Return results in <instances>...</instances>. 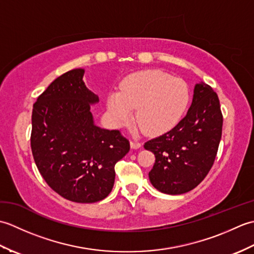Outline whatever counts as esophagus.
I'll use <instances>...</instances> for the list:
<instances>
[{"mask_svg":"<svg viewBox=\"0 0 254 254\" xmlns=\"http://www.w3.org/2000/svg\"><path fill=\"white\" fill-rule=\"evenodd\" d=\"M130 145H131V148H133V149H138L139 147L142 146L141 143L136 142V141H131V142H130Z\"/></svg>","mask_w":254,"mask_h":254,"instance_id":"34e87169","label":"esophagus"}]
</instances>
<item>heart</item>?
Listing matches in <instances>:
<instances>
[{
  "label": "heart",
  "instance_id": "obj_1",
  "mask_svg": "<svg viewBox=\"0 0 254 254\" xmlns=\"http://www.w3.org/2000/svg\"><path fill=\"white\" fill-rule=\"evenodd\" d=\"M190 89L180 78L160 71H142L124 78L119 91L108 94L106 107L112 124L121 127L132 110L143 131L160 135L180 122L190 102Z\"/></svg>",
  "mask_w": 254,
  "mask_h": 254
}]
</instances>
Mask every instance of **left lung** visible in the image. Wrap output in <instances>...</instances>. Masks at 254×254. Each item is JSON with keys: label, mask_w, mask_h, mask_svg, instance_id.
I'll use <instances>...</instances> for the list:
<instances>
[{"label": "left lung", "mask_w": 254, "mask_h": 254, "mask_svg": "<svg viewBox=\"0 0 254 254\" xmlns=\"http://www.w3.org/2000/svg\"><path fill=\"white\" fill-rule=\"evenodd\" d=\"M222 127L217 94L207 84H195L187 116L172 130L144 145L156 158L148 174L153 187L170 195L197 187L214 164Z\"/></svg>", "instance_id": "obj_1"}]
</instances>
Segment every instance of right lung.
Masks as SVG:
<instances>
[{
	"label": "right lung",
	"mask_w": 254,
	"mask_h": 254,
	"mask_svg": "<svg viewBox=\"0 0 254 254\" xmlns=\"http://www.w3.org/2000/svg\"><path fill=\"white\" fill-rule=\"evenodd\" d=\"M74 68L48 86L34 104L31 152L53 191L68 201L95 203L109 195L115 165L130 150L117 130L96 126L90 106L99 101Z\"/></svg>",
	"instance_id": "obj_1"
}]
</instances>
